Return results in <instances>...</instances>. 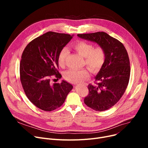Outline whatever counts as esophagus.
Wrapping results in <instances>:
<instances>
[{
	"mask_svg": "<svg viewBox=\"0 0 148 148\" xmlns=\"http://www.w3.org/2000/svg\"><path fill=\"white\" fill-rule=\"evenodd\" d=\"M74 84H75V83H74Z\"/></svg>",
	"mask_w": 148,
	"mask_h": 148,
	"instance_id": "1",
	"label": "esophagus"
}]
</instances>
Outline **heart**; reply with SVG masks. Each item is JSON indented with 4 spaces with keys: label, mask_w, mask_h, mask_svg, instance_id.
<instances>
[{
    "label": "heart",
    "mask_w": 148,
    "mask_h": 148,
    "mask_svg": "<svg viewBox=\"0 0 148 148\" xmlns=\"http://www.w3.org/2000/svg\"><path fill=\"white\" fill-rule=\"evenodd\" d=\"M72 47L73 49L84 58V64L86 65L93 73H98L103 66L106 54L104 49L101 46L95 47L92 43L83 40L74 42ZM69 54L67 48H62L58 57V64L61 67H64L66 59ZM90 73L89 69L83 68L82 69H69L64 73V79L73 83L81 82L89 78Z\"/></svg>",
    "instance_id": "1"
}]
</instances>
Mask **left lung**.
<instances>
[{"instance_id":"8db88e82","label":"left lung","mask_w":148,"mask_h":148,"mask_svg":"<svg viewBox=\"0 0 148 148\" xmlns=\"http://www.w3.org/2000/svg\"><path fill=\"white\" fill-rule=\"evenodd\" d=\"M103 47L106 58L95 77V84L88 85L89 94L84 103L95 111L109 109L117 103L127 88L130 77V59L123 44L104 32L78 34Z\"/></svg>"}]
</instances>
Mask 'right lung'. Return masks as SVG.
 I'll use <instances>...</instances> for the list:
<instances>
[{
	"label": "right lung",
	"mask_w": 148,
	"mask_h": 148,
	"mask_svg": "<svg viewBox=\"0 0 148 148\" xmlns=\"http://www.w3.org/2000/svg\"><path fill=\"white\" fill-rule=\"evenodd\" d=\"M73 36L48 32L30 42L23 51L20 64V78L22 87L30 101L38 108L51 112L65 102L73 86L63 80L51 83L59 73L58 57L60 50Z\"/></svg>",
	"instance_id": "right-lung-1"
}]
</instances>
